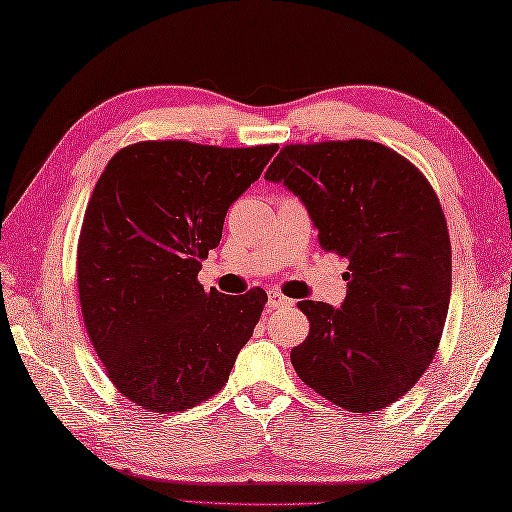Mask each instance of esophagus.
Here are the masks:
<instances>
[{"label": "esophagus", "instance_id": "1", "mask_svg": "<svg viewBox=\"0 0 512 512\" xmlns=\"http://www.w3.org/2000/svg\"><path fill=\"white\" fill-rule=\"evenodd\" d=\"M293 302L284 297L280 291H268V309H282V306H291Z\"/></svg>", "mask_w": 512, "mask_h": 512}]
</instances>
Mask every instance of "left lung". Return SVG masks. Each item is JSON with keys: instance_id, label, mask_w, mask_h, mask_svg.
Instances as JSON below:
<instances>
[{"instance_id": "1", "label": "left lung", "mask_w": 512, "mask_h": 512, "mask_svg": "<svg viewBox=\"0 0 512 512\" xmlns=\"http://www.w3.org/2000/svg\"><path fill=\"white\" fill-rule=\"evenodd\" d=\"M302 199L320 248L347 257V297L297 304L311 322L291 362L347 412H378L430 367L452 291L448 224L423 172L389 147L353 138L286 145L266 170Z\"/></svg>"}]
</instances>
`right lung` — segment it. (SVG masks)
Returning a JSON list of instances; mask_svg holds the SVG:
<instances>
[{"instance_id":"obj_1","label":"right lung","mask_w":512,"mask_h":512,"mask_svg":"<svg viewBox=\"0 0 512 512\" xmlns=\"http://www.w3.org/2000/svg\"><path fill=\"white\" fill-rule=\"evenodd\" d=\"M277 145L141 141L111 156L78 239L82 320L107 376L147 412H185L226 385L268 295L203 291L228 208Z\"/></svg>"}]
</instances>
